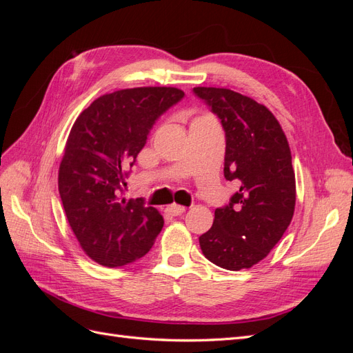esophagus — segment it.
Returning <instances> with one entry per match:
<instances>
[{
	"instance_id": "34e87169",
	"label": "esophagus",
	"mask_w": 353,
	"mask_h": 353,
	"mask_svg": "<svg viewBox=\"0 0 353 353\" xmlns=\"http://www.w3.org/2000/svg\"><path fill=\"white\" fill-rule=\"evenodd\" d=\"M166 212L169 213V215L172 216H179L183 215V213L185 212V208L184 206H179V205H170L166 208Z\"/></svg>"
}]
</instances>
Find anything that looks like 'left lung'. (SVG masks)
Listing matches in <instances>:
<instances>
[{
  "instance_id": "8db88e82",
  "label": "left lung",
  "mask_w": 353,
  "mask_h": 353,
  "mask_svg": "<svg viewBox=\"0 0 353 353\" xmlns=\"http://www.w3.org/2000/svg\"><path fill=\"white\" fill-rule=\"evenodd\" d=\"M225 131L223 176L239 190L215 210L199 237L206 258L240 271L262 261L290 225L296 181L287 138L275 116L250 97L227 88H193Z\"/></svg>"
}]
</instances>
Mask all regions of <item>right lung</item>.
<instances>
[{
	"label": "right lung",
	"instance_id": "add662e5",
	"mask_svg": "<svg viewBox=\"0 0 353 353\" xmlns=\"http://www.w3.org/2000/svg\"><path fill=\"white\" fill-rule=\"evenodd\" d=\"M178 88L143 87L105 94L73 123L59 169L69 225L92 261L109 268L150 250L163 218L144 199L123 197L126 178L153 125L184 99Z\"/></svg>",
	"mask_w": 353,
	"mask_h": 353
}]
</instances>
